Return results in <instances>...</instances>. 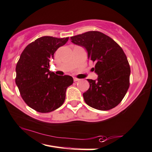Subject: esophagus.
Returning a JSON list of instances; mask_svg holds the SVG:
<instances>
[{
	"label": "esophagus",
	"instance_id": "1",
	"mask_svg": "<svg viewBox=\"0 0 152 152\" xmlns=\"http://www.w3.org/2000/svg\"><path fill=\"white\" fill-rule=\"evenodd\" d=\"M80 80L78 79V78H74V82H78V81H80Z\"/></svg>",
	"mask_w": 152,
	"mask_h": 152
}]
</instances>
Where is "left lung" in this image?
Wrapping results in <instances>:
<instances>
[{"instance_id":"1","label":"left lung","mask_w":152,"mask_h":152,"mask_svg":"<svg viewBox=\"0 0 152 152\" xmlns=\"http://www.w3.org/2000/svg\"><path fill=\"white\" fill-rule=\"evenodd\" d=\"M71 42L86 50L88 60L96 63V80L87 79L90 88L83 94L85 102L99 110H108L122 100L129 86L130 67L122 48L98 31L70 37Z\"/></svg>"}]
</instances>
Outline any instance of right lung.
Masks as SVG:
<instances>
[{"instance_id": "add662e5", "label": "right lung", "mask_w": 152, "mask_h": 152, "mask_svg": "<svg viewBox=\"0 0 152 152\" xmlns=\"http://www.w3.org/2000/svg\"><path fill=\"white\" fill-rule=\"evenodd\" d=\"M68 38H37L24 48L16 64L15 82L21 97L38 112H50L61 106L67 88L73 84L72 76H58L49 70L50 60Z\"/></svg>"}]
</instances>
